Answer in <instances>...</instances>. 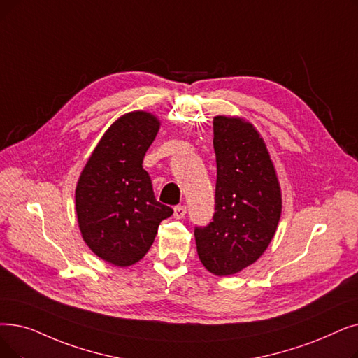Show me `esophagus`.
I'll return each instance as SVG.
<instances>
[{
  "label": "esophagus",
  "instance_id": "obj_1",
  "mask_svg": "<svg viewBox=\"0 0 358 358\" xmlns=\"http://www.w3.org/2000/svg\"><path fill=\"white\" fill-rule=\"evenodd\" d=\"M185 213H187V208L185 206L178 205L174 208V217H177V220H181V217L185 216Z\"/></svg>",
  "mask_w": 358,
  "mask_h": 358
}]
</instances>
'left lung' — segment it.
I'll return each instance as SVG.
<instances>
[{"mask_svg":"<svg viewBox=\"0 0 358 358\" xmlns=\"http://www.w3.org/2000/svg\"><path fill=\"white\" fill-rule=\"evenodd\" d=\"M216 155L215 213L194 228L197 255L213 275L243 271L265 253L281 217L282 199L265 142L253 124L213 118Z\"/></svg>","mask_w":358,"mask_h":358,"instance_id":"1","label":"left lung"}]
</instances>
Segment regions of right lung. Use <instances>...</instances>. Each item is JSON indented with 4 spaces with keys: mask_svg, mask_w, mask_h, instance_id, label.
<instances>
[{
    "mask_svg": "<svg viewBox=\"0 0 358 358\" xmlns=\"http://www.w3.org/2000/svg\"><path fill=\"white\" fill-rule=\"evenodd\" d=\"M145 111L120 117L105 131L76 187V213L85 243L111 265L126 268L153 244L173 209L155 199L143 158L159 131Z\"/></svg>",
    "mask_w": 358,
    "mask_h": 358,
    "instance_id": "obj_1",
    "label": "right lung"
}]
</instances>
